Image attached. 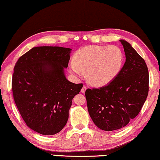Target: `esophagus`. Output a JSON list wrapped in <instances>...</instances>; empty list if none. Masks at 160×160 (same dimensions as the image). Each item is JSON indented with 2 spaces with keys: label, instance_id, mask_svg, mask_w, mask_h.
Here are the masks:
<instances>
[{
  "label": "esophagus",
  "instance_id": "34e87169",
  "mask_svg": "<svg viewBox=\"0 0 160 160\" xmlns=\"http://www.w3.org/2000/svg\"><path fill=\"white\" fill-rule=\"evenodd\" d=\"M86 90H87V87H86V86H83L82 89H81V92H82V93H84V92H86Z\"/></svg>",
  "mask_w": 160,
  "mask_h": 160
}]
</instances>
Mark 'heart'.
<instances>
[{
    "instance_id": "b5f03b06",
    "label": "heart",
    "mask_w": 160,
    "mask_h": 160,
    "mask_svg": "<svg viewBox=\"0 0 160 160\" xmlns=\"http://www.w3.org/2000/svg\"><path fill=\"white\" fill-rule=\"evenodd\" d=\"M123 63V52L118 46L90 45L76 52L69 71L76 76L86 72L89 84L104 87L117 77Z\"/></svg>"
}]
</instances>
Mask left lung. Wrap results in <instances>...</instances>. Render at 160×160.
<instances>
[{
    "label": "left lung",
    "mask_w": 160,
    "mask_h": 160,
    "mask_svg": "<svg viewBox=\"0 0 160 160\" xmlns=\"http://www.w3.org/2000/svg\"><path fill=\"white\" fill-rule=\"evenodd\" d=\"M123 46L126 62L112 82L99 89H88L85 96L89 114L99 128L112 131L135 118L149 92V71L143 60L128 42Z\"/></svg>",
    "instance_id": "obj_1"
}]
</instances>
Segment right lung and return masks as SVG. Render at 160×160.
I'll return each instance as SVG.
<instances>
[{
    "mask_svg": "<svg viewBox=\"0 0 160 160\" xmlns=\"http://www.w3.org/2000/svg\"><path fill=\"white\" fill-rule=\"evenodd\" d=\"M71 48L35 47L18 58L12 78L13 99L30 129L54 135L66 126L72 99L82 84L67 79Z\"/></svg>",
    "mask_w": 160,
    "mask_h": 160,
    "instance_id": "add662e5",
    "label": "right lung"
}]
</instances>
